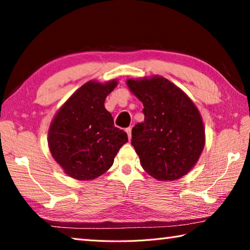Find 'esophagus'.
Here are the masks:
<instances>
[{"instance_id":"obj_1","label":"esophagus","mask_w":250,"mask_h":250,"mask_svg":"<svg viewBox=\"0 0 250 250\" xmlns=\"http://www.w3.org/2000/svg\"><path fill=\"white\" fill-rule=\"evenodd\" d=\"M125 131H126V134H128V138H129V140H130V139H131V131H132V128H131V126H129V128L125 129Z\"/></svg>"}]
</instances>
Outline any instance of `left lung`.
<instances>
[{"instance_id":"obj_1","label":"left lung","mask_w":250,"mask_h":250,"mask_svg":"<svg viewBox=\"0 0 250 250\" xmlns=\"http://www.w3.org/2000/svg\"><path fill=\"white\" fill-rule=\"evenodd\" d=\"M143 104L145 121L132 129L141 166L159 181H174L192 170L205 146L201 113L193 101L167 78L128 79Z\"/></svg>"}]
</instances>
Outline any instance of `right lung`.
<instances>
[{"mask_svg":"<svg viewBox=\"0 0 250 250\" xmlns=\"http://www.w3.org/2000/svg\"><path fill=\"white\" fill-rule=\"evenodd\" d=\"M117 80L86 83L62 105L50 124L48 146L67 175L79 181L94 180L109 170L120 147L128 142L116 128L104 100Z\"/></svg>","mask_w":250,"mask_h":250,"instance_id":"right-lung-1","label":"right lung"}]
</instances>
